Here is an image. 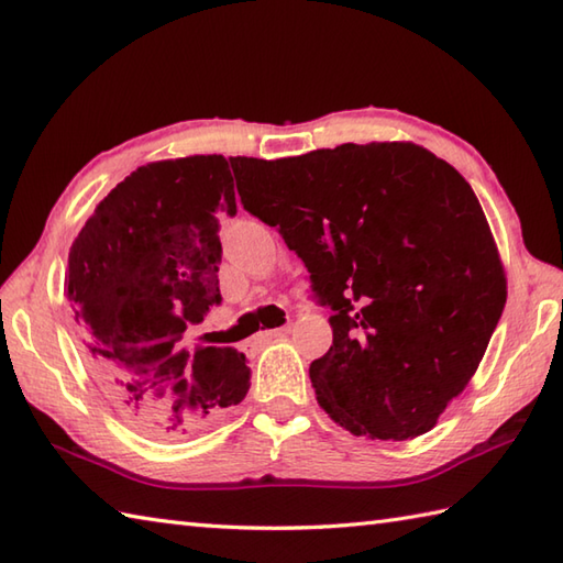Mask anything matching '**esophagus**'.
I'll return each mask as SVG.
<instances>
[{
	"mask_svg": "<svg viewBox=\"0 0 563 563\" xmlns=\"http://www.w3.org/2000/svg\"><path fill=\"white\" fill-rule=\"evenodd\" d=\"M288 327H283V329H273V331H261V333H256L254 336V343L251 345H266V343H271V341H275V339H283V336H288Z\"/></svg>",
	"mask_w": 563,
	"mask_h": 563,
	"instance_id": "34e87169",
	"label": "esophagus"
}]
</instances>
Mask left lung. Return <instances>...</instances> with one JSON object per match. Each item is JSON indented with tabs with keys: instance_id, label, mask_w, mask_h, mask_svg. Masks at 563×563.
<instances>
[{
	"instance_id": "obj_1",
	"label": "left lung",
	"mask_w": 563,
	"mask_h": 563,
	"mask_svg": "<svg viewBox=\"0 0 563 563\" xmlns=\"http://www.w3.org/2000/svg\"><path fill=\"white\" fill-rule=\"evenodd\" d=\"M230 162L244 210L278 227L333 312L331 349L309 365L321 409L353 435L428 433L470 385L508 297L472 186L413 142Z\"/></svg>"
}]
</instances>
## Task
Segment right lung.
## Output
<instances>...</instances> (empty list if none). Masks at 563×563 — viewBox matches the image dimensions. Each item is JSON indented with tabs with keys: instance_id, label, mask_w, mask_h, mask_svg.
Wrapping results in <instances>:
<instances>
[{
	"instance_id": "1",
	"label": "right lung",
	"mask_w": 563,
	"mask_h": 563,
	"mask_svg": "<svg viewBox=\"0 0 563 563\" xmlns=\"http://www.w3.org/2000/svg\"><path fill=\"white\" fill-rule=\"evenodd\" d=\"M236 212L222 154L140 166L69 249L65 292L106 397L152 438H178L246 397L251 369L227 345L181 349L220 305V220Z\"/></svg>"
}]
</instances>
